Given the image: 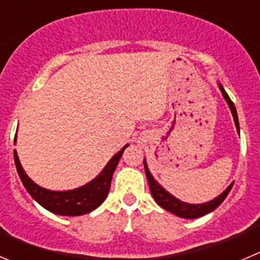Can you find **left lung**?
Wrapping results in <instances>:
<instances>
[{"instance_id":"1","label":"left lung","mask_w":260,"mask_h":260,"mask_svg":"<svg viewBox=\"0 0 260 260\" xmlns=\"http://www.w3.org/2000/svg\"><path fill=\"white\" fill-rule=\"evenodd\" d=\"M217 84H219V88L220 91H221L222 96H224L225 102H226L229 109H231L232 116H233V119H234V123H236V127H237V133L240 134V122H238V116H237L236 107H234L233 102L231 100L228 93L225 92V89L224 87L221 86V83L219 82ZM143 162H144V171H146L147 181H148V185H150L151 194H152L156 203H157L160 207L164 208V210L169 211V212L178 216V217H183V219H197V217H202V216L212 212L213 210H216V208L219 207L220 204L224 202V199L226 198V195L229 194V191H231L232 187H233L234 182H232L231 185H229L228 187H226V189L219 195V197H216V198H213L212 201L206 202V203H201V204L186 203V202L177 199L176 197H173L169 191H167V190H165L164 187H162V186L160 185L155 178H153L152 173H151L150 169H148L146 158H143Z\"/></svg>"}]
</instances>
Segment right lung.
<instances>
[{
	"instance_id": "add662e5",
	"label": "right lung",
	"mask_w": 260,
	"mask_h": 260,
	"mask_svg": "<svg viewBox=\"0 0 260 260\" xmlns=\"http://www.w3.org/2000/svg\"><path fill=\"white\" fill-rule=\"evenodd\" d=\"M14 142H17V134H15ZM126 147H128V144L122 147L113 157L110 158L104 169L92 181H89L88 183L77 187V189L66 190V191L48 190L34 182L23 169L17 151H14V161H15V167H17L23 186L40 206L56 215L80 216L96 210L105 201L109 194L112 177H113L119 158L122 156L123 151L126 150Z\"/></svg>"
}]
</instances>
